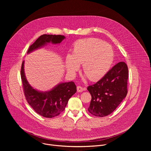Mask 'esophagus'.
I'll list each match as a JSON object with an SVG mask.
<instances>
[{"instance_id":"esophagus-1","label":"esophagus","mask_w":151,"mask_h":151,"mask_svg":"<svg viewBox=\"0 0 151 151\" xmlns=\"http://www.w3.org/2000/svg\"><path fill=\"white\" fill-rule=\"evenodd\" d=\"M84 90V88L81 86H78L77 87V91L79 93H81Z\"/></svg>"}]
</instances>
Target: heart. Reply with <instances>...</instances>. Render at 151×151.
<instances>
[{
    "label": "heart",
    "instance_id": "1",
    "mask_svg": "<svg viewBox=\"0 0 151 151\" xmlns=\"http://www.w3.org/2000/svg\"><path fill=\"white\" fill-rule=\"evenodd\" d=\"M114 53L111 45L96 38L78 40L75 42L72 55L66 57L68 71L74 73L82 64V71L93 81L102 78L109 70Z\"/></svg>",
    "mask_w": 151,
    "mask_h": 151
}]
</instances>
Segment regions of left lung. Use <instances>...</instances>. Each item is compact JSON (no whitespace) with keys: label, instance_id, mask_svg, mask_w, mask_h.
<instances>
[{"label":"left lung","instance_id":"1","mask_svg":"<svg viewBox=\"0 0 151 151\" xmlns=\"http://www.w3.org/2000/svg\"><path fill=\"white\" fill-rule=\"evenodd\" d=\"M128 69L126 63L119 62L96 83L87 87L91 95L89 112L99 117L112 114L126 97Z\"/></svg>","mask_w":151,"mask_h":151}]
</instances>
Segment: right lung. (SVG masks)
I'll return each instance as SVG.
<instances>
[{
	"instance_id": "add662e5",
	"label": "right lung",
	"mask_w": 151,
	"mask_h": 151,
	"mask_svg": "<svg viewBox=\"0 0 151 151\" xmlns=\"http://www.w3.org/2000/svg\"><path fill=\"white\" fill-rule=\"evenodd\" d=\"M64 38L65 37L62 35H41L30 46L27 53L50 42L53 44H59ZM21 78L27 101L37 114L45 118H53L63 112L69 99L76 92V87L72 81L58 84L48 92L36 91L29 85L26 78L24 61L21 65Z\"/></svg>"
}]
</instances>
